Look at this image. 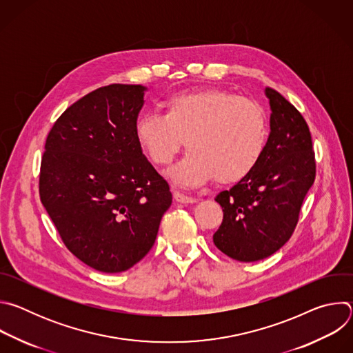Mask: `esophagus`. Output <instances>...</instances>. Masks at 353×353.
Instances as JSON below:
<instances>
[{
  "label": "esophagus",
  "instance_id": "1",
  "mask_svg": "<svg viewBox=\"0 0 353 353\" xmlns=\"http://www.w3.org/2000/svg\"><path fill=\"white\" fill-rule=\"evenodd\" d=\"M173 196H174V199L177 201V203H180V204H194V203H196V198L188 196V195H185V194H183L180 191H174Z\"/></svg>",
  "mask_w": 353,
  "mask_h": 353
}]
</instances>
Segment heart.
Returning <instances> with one entry per match:
<instances>
[{
	"mask_svg": "<svg viewBox=\"0 0 353 353\" xmlns=\"http://www.w3.org/2000/svg\"><path fill=\"white\" fill-rule=\"evenodd\" d=\"M162 109L163 116H139L134 134L157 166L170 165L185 139L188 154L169 173L180 187H198L214 177L221 184L239 183L264 155L267 120L253 100L222 89H203L173 93Z\"/></svg>",
	"mask_w": 353,
	"mask_h": 353,
	"instance_id": "heart-1",
	"label": "heart"
}]
</instances>
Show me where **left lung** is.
<instances>
[{
	"label": "left lung",
	"instance_id": "left-lung-1",
	"mask_svg": "<svg viewBox=\"0 0 353 353\" xmlns=\"http://www.w3.org/2000/svg\"><path fill=\"white\" fill-rule=\"evenodd\" d=\"M270 100V137L256 169L215 198L223 221L214 234L228 257L253 263L278 251L292 236L303 199L316 179L307 123L275 89Z\"/></svg>",
	"mask_w": 353,
	"mask_h": 353
}]
</instances>
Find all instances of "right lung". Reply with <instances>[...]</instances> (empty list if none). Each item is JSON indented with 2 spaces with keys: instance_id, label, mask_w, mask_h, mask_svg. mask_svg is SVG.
<instances>
[{
  "instance_id": "right-lung-1",
  "label": "right lung",
  "mask_w": 353,
  "mask_h": 353,
  "mask_svg": "<svg viewBox=\"0 0 353 353\" xmlns=\"http://www.w3.org/2000/svg\"><path fill=\"white\" fill-rule=\"evenodd\" d=\"M146 88L113 83L71 105L50 130L39 192L64 244L100 272H123L152 248L169 184L134 134Z\"/></svg>"
}]
</instances>
